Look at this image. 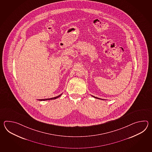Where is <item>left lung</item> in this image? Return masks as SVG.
I'll return each mask as SVG.
<instances>
[{
    "label": "left lung",
    "instance_id": "obj_1",
    "mask_svg": "<svg viewBox=\"0 0 152 152\" xmlns=\"http://www.w3.org/2000/svg\"><path fill=\"white\" fill-rule=\"evenodd\" d=\"M92 97H94V98H97V99H100V98H97V97H94V96H92ZM103 100H104V99H103Z\"/></svg>",
    "mask_w": 152,
    "mask_h": 152
}]
</instances>
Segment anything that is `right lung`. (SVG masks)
Instances as JSON below:
<instances>
[{"label": "right lung", "mask_w": 152, "mask_h": 152, "mask_svg": "<svg viewBox=\"0 0 152 152\" xmlns=\"http://www.w3.org/2000/svg\"><path fill=\"white\" fill-rule=\"evenodd\" d=\"M62 94H60L59 96H57V97H53V98H47V99H39V100H40V101H45V100H52V99H56V98H58L59 97H60L61 96Z\"/></svg>", "instance_id": "obj_1"}]
</instances>
